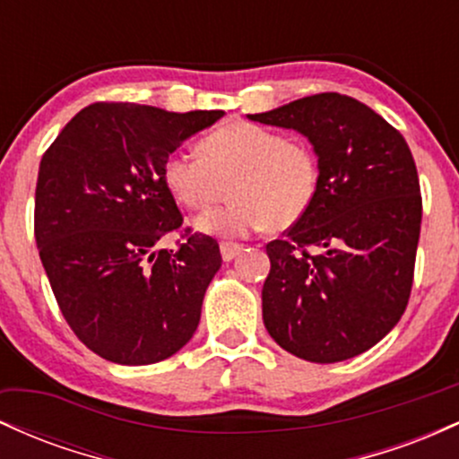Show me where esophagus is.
<instances>
[{"label":"esophagus","instance_id":"esophagus-1","mask_svg":"<svg viewBox=\"0 0 459 459\" xmlns=\"http://www.w3.org/2000/svg\"><path fill=\"white\" fill-rule=\"evenodd\" d=\"M241 250H244V247H241L239 244H230V241H224V244H220V252H222V259L226 263L237 259V256L241 255Z\"/></svg>","mask_w":459,"mask_h":459}]
</instances>
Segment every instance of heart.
Masks as SVG:
<instances>
[{
    "instance_id": "b5f03b06",
    "label": "heart",
    "mask_w": 459,
    "mask_h": 459,
    "mask_svg": "<svg viewBox=\"0 0 459 459\" xmlns=\"http://www.w3.org/2000/svg\"><path fill=\"white\" fill-rule=\"evenodd\" d=\"M198 152H170L161 172L170 196L192 212L213 204L230 181L233 203L194 220L198 233L247 237L265 226L284 230L304 218L317 194L319 166L310 146L261 125H222L204 135Z\"/></svg>"
}]
</instances>
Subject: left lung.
<instances>
[{"instance_id":"obj_1","label":"left lung","mask_w":459,"mask_h":459,"mask_svg":"<svg viewBox=\"0 0 459 459\" xmlns=\"http://www.w3.org/2000/svg\"><path fill=\"white\" fill-rule=\"evenodd\" d=\"M247 118L302 134L319 166L308 212L267 244L263 324L282 350L319 365L371 350L402 319L412 289L423 204L403 135L336 92Z\"/></svg>"}]
</instances>
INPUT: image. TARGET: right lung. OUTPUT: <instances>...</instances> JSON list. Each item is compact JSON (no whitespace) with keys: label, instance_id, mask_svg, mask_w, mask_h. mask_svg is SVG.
I'll use <instances>...</instances> for the list:
<instances>
[{"label":"right lung","instance_id":"right-lung-1","mask_svg":"<svg viewBox=\"0 0 459 459\" xmlns=\"http://www.w3.org/2000/svg\"><path fill=\"white\" fill-rule=\"evenodd\" d=\"M224 112H166L92 103L71 118L40 160L34 235L62 315L88 350L116 365H152L194 336L218 241L181 229L163 186V161Z\"/></svg>","mask_w":459,"mask_h":459}]
</instances>
